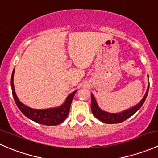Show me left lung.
I'll return each mask as SVG.
<instances>
[{"instance_id": "obj_1", "label": "left lung", "mask_w": 158, "mask_h": 158, "mask_svg": "<svg viewBox=\"0 0 158 158\" xmlns=\"http://www.w3.org/2000/svg\"><path fill=\"white\" fill-rule=\"evenodd\" d=\"M148 90H149V87L148 88L147 92H146L145 95L144 96V98H142L140 103H138L137 106H135V107L131 108V109L126 110V111H123V112L121 113H117V114H113V113H109L106 112V111H102L98 108V105H97L96 101H95V98H94L93 95L91 94V109H92V111L93 113V114L95 115V118L98 119L101 122H104V123L107 124H116V123H120V122H124L126 119L129 118L131 116L133 115L142 106V105L144 104V101H145L146 98H147V95L148 93Z\"/></svg>"}]
</instances>
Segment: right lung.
Listing matches in <instances>:
<instances>
[{
  "label": "right lung",
  "instance_id": "add662e5",
  "mask_svg": "<svg viewBox=\"0 0 158 158\" xmlns=\"http://www.w3.org/2000/svg\"><path fill=\"white\" fill-rule=\"evenodd\" d=\"M14 69L11 76V89H12L13 97L18 109L25 116H27L28 118L31 119L33 122L45 125H60L67 118L69 112L70 106H71L72 101L76 91L72 92L67 97L64 104L60 107L48 109H33L27 107L19 101L14 87Z\"/></svg>",
  "mask_w": 158,
  "mask_h": 158
}]
</instances>
